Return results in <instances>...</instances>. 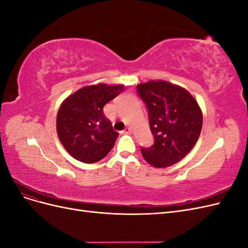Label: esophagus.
<instances>
[{
    "mask_svg": "<svg viewBox=\"0 0 248 248\" xmlns=\"http://www.w3.org/2000/svg\"><path fill=\"white\" fill-rule=\"evenodd\" d=\"M132 132V129L130 128V127H126V128L122 131V133L124 134H130Z\"/></svg>",
    "mask_w": 248,
    "mask_h": 248,
    "instance_id": "obj_1",
    "label": "esophagus"
}]
</instances>
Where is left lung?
<instances>
[{
	"instance_id": "obj_1",
	"label": "left lung",
	"mask_w": 248,
	"mask_h": 248,
	"mask_svg": "<svg viewBox=\"0 0 248 248\" xmlns=\"http://www.w3.org/2000/svg\"><path fill=\"white\" fill-rule=\"evenodd\" d=\"M138 92L149 111L154 145L141 148L145 160L154 168H168L196 146L202 126V112L186 89L166 80L138 85Z\"/></svg>"
}]
</instances>
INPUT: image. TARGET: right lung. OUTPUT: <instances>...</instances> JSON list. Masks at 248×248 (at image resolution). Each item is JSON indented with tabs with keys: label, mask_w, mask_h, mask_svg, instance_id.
<instances>
[{
	"label": "right lung",
	"mask_w": 248,
	"mask_h": 248,
	"mask_svg": "<svg viewBox=\"0 0 248 248\" xmlns=\"http://www.w3.org/2000/svg\"><path fill=\"white\" fill-rule=\"evenodd\" d=\"M123 85L82 87L62 102L57 115L60 141L74 159L94 163L106 157L119 133L104 116L103 107L123 91Z\"/></svg>",
	"instance_id": "add662e5"
}]
</instances>
